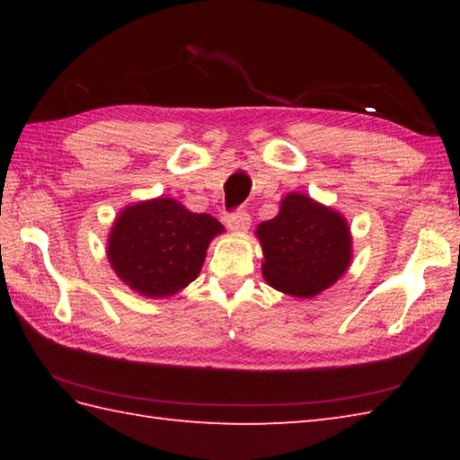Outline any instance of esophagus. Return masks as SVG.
I'll return each mask as SVG.
<instances>
[{"instance_id":"esophagus-1","label":"esophagus","mask_w":460,"mask_h":460,"mask_svg":"<svg viewBox=\"0 0 460 460\" xmlns=\"http://www.w3.org/2000/svg\"><path fill=\"white\" fill-rule=\"evenodd\" d=\"M251 225V217L247 211H237L233 213L227 217V227L233 231V233H247Z\"/></svg>"}]
</instances>
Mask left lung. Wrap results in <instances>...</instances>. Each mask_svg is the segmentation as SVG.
Listing matches in <instances>:
<instances>
[{
	"label": "left lung",
	"mask_w": 460,
	"mask_h": 460,
	"mask_svg": "<svg viewBox=\"0 0 460 460\" xmlns=\"http://www.w3.org/2000/svg\"><path fill=\"white\" fill-rule=\"evenodd\" d=\"M255 235L262 247V277L279 292L314 298L346 275L351 265V231L344 215L310 195L290 191L279 213Z\"/></svg>",
	"instance_id": "8db88e82"
}]
</instances>
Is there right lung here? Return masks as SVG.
Segmentation results:
<instances>
[{"mask_svg":"<svg viewBox=\"0 0 460 460\" xmlns=\"http://www.w3.org/2000/svg\"><path fill=\"white\" fill-rule=\"evenodd\" d=\"M223 231L209 213H193L178 199H146L116 215L106 257L126 287L168 298L198 279L209 243Z\"/></svg>","mask_w":460,"mask_h":460,"instance_id":"obj_1","label":"right lung"}]
</instances>
